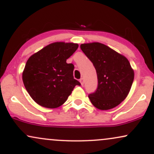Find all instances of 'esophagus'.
Here are the masks:
<instances>
[{"label": "esophagus", "mask_w": 154, "mask_h": 154, "mask_svg": "<svg viewBox=\"0 0 154 154\" xmlns=\"http://www.w3.org/2000/svg\"><path fill=\"white\" fill-rule=\"evenodd\" d=\"M79 82H80L81 85H84V79H83V78H81L80 79H79Z\"/></svg>", "instance_id": "obj_1"}]
</instances>
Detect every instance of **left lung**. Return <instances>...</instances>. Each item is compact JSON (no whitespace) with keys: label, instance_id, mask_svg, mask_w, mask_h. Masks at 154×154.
Segmentation results:
<instances>
[{"label":"left lung","instance_id":"left-lung-1","mask_svg":"<svg viewBox=\"0 0 154 154\" xmlns=\"http://www.w3.org/2000/svg\"><path fill=\"white\" fill-rule=\"evenodd\" d=\"M81 50L93 63L98 88L88 95L92 104L100 110L117 106L127 98L134 79V70L128 59L100 43H83Z\"/></svg>","mask_w":154,"mask_h":154}]
</instances>
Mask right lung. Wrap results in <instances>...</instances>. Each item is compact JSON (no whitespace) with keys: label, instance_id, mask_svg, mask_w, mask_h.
Instances as JSON below:
<instances>
[{"label":"right lung","instance_id":"1","mask_svg":"<svg viewBox=\"0 0 154 154\" xmlns=\"http://www.w3.org/2000/svg\"><path fill=\"white\" fill-rule=\"evenodd\" d=\"M78 44L56 42L32 55L22 72L24 87L31 98L41 106L55 109L66 102L76 85L74 65L66 59Z\"/></svg>","mask_w":154,"mask_h":154}]
</instances>
